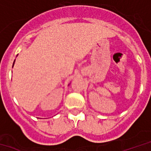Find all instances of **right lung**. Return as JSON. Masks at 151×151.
<instances>
[{"label": "right lung", "mask_w": 151, "mask_h": 151, "mask_svg": "<svg viewBox=\"0 0 151 151\" xmlns=\"http://www.w3.org/2000/svg\"><path fill=\"white\" fill-rule=\"evenodd\" d=\"M14 62H15V60L14 61V63H13V66H12V68H13V67H14ZM69 84H70V83H69ZM69 84H68V85H69Z\"/></svg>", "instance_id": "add662e5"}]
</instances>
